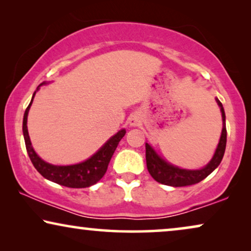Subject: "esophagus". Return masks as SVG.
I'll return each mask as SVG.
<instances>
[{
  "mask_svg": "<svg viewBox=\"0 0 251 251\" xmlns=\"http://www.w3.org/2000/svg\"><path fill=\"white\" fill-rule=\"evenodd\" d=\"M140 116L138 115V114H131L129 116V119H128V123L131 126H139L140 125Z\"/></svg>",
  "mask_w": 251,
  "mask_h": 251,
  "instance_id": "34e87169",
  "label": "esophagus"
}]
</instances>
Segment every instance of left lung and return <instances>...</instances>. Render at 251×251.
Segmentation results:
<instances>
[{
    "label": "left lung",
    "mask_w": 251,
    "mask_h": 251,
    "mask_svg": "<svg viewBox=\"0 0 251 251\" xmlns=\"http://www.w3.org/2000/svg\"><path fill=\"white\" fill-rule=\"evenodd\" d=\"M217 104L221 107L222 119H223V130L221 139H219L218 146L216 149V152L212 156L210 162L202 169L199 170H188L181 169L174 164L168 163L166 160H163L157 153L153 150V147L149 143L145 144L146 147V166L147 170L151 174L154 179L163 185L174 187L188 186V185H194L200 183L205 177H208L216 168L222 162L223 156L225 153L226 147V125H225V112L223 108L222 102L217 99Z\"/></svg>",
    "instance_id": "1"
}]
</instances>
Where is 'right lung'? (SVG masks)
<instances>
[{
	"instance_id": "right-lung-1",
	"label": "right lung",
	"mask_w": 251,
	"mask_h": 251,
	"mask_svg": "<svg viewBox=\"0 0 251 251\" xmlns=\"http://www.w3.org/2000/svg\"><path fill=\"white\" fill-rule=\"evenodd\" d=\"M42 84H46V82H43L40 85ZM35 92H34L28 107L26 108L23 121V132L24 138H25L26 150L33 166L48 180H51L53 183L63 185V186L66 187L83 188L97 183L101 179L106 170H107L109 161H111L113 154H114L116 147L119 145V142L126 135V130H120L118 133L111 137L94 155L89 157L88 160L83 161V162L72 164V166H53V164L48 163L35 153L32 143H30L28 130H27V116H28V112Z\"/></svg>"
}]
</instances>
